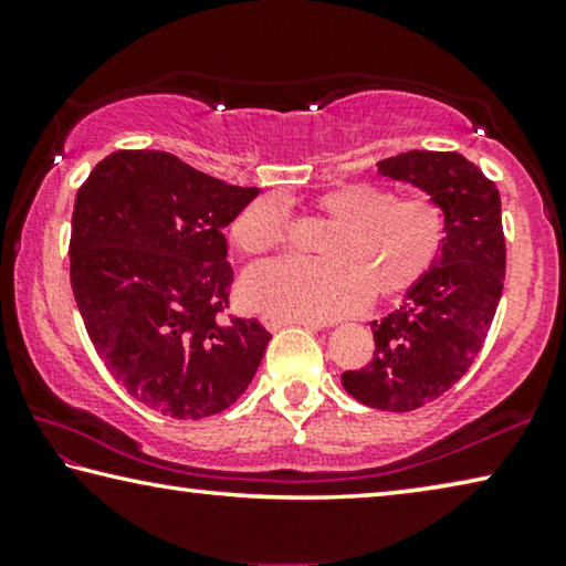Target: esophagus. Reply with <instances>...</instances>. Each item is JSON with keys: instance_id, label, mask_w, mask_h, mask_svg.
Returning a JSON list of instances; mask_svg holds the SVG:
<instances>
[{"instance_id": "34e87169", "label": "esophagus", "mask_w": 566, "mask_h": 566, "mask_svg": "<svg viewBox=\"0 0 566 566\" xmlns=\"http://www.w3.org/2000/svg\"><path fill=\"white\" fill-rule=\"evenodd\" d=\"M261 323H264L266 331H272V333L282 331V327H286V325H307V327H312V331H319V327H323V325H315V323H300V319L282 317V315H264V317H261Z\"/></svg>"}]
</instances>
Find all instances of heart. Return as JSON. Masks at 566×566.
I'll list each match as a JSON object with an SVG mask.
<instances>
[{
	"instance_id": "1",
	"label": "heart",
	"mask_w": 566,
	"mask_h": 566,
	"mask_svg": "<svg viewBox=\"0 0 566 566\" xmlns=\"http://www.w3.org/2000/svg\"><path fill=\"white\" fill-rule=\"evenodd\" d=\"M317 210L335 223L319 241L325 261L274 259L251 266L241 294L251 307L302 323H331L391 297L429 272L444 241L442 208L429 198L396 200L391 190L356 182L325 192ZM231 239L243 254H266L286 241L276 198H256L235 216Z\"/></svg>"
}]
</instances>
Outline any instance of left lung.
I'll list each match as a JSON object with an SVG mask.
<instances>
[{
	"mask_svg": "<svg viewBox=\"0 0 566 566\" xmlns=\"http://www.w3.org/2000/svg\"><path fill=\"white\" fill-rule=\"evenodd\" d=\"M376 167L442 208L444 241L401 305L370 323L374 360L345 370L343 386L366 407L411 411L440 399L468 374L491 331L505 280L501 196L458 151L411 149Z\"/></svg>",
	"mask_w": 566,
	"mask_h": 566,
	"instance_id": "left-lung-1",
	"label": "left lung"
}]
</instances>
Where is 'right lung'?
Instances as JSON below:
<instances>
[{
    "mask_svg": "<svg viewBox=\"0 0 566 566\" xmlns=\"http://www.w3.org/2000/svg\"><path fill=\"white\" fill-rule=\"evenodd\" d=\"M259 188L226 185L170 151L101 159L73 206L71 286L91 343L129 396L172 419L229 409L272 335L231 317L223 229Z\"/></svg>",
    "mask_w": 566,
    "mask_h": 566,
    "instance_id": "obj_1",
    "label": "right lung"
}]
</instances>
